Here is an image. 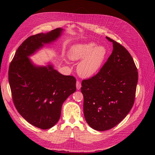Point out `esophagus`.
Masks as SVG:
<instances>
[{"label": "esophagus", "mask_w": 155, "mask_h": 155, "mask_svg": "<svg viewBox=\"0 0 155 155\" xmlns=\"http://www.w3.org/2000/svg\"><path fill=\"white\" fill-rule=\"evenodd\" d=\"M81 87V83L79 81H77V83H76V87H77V89L78 90L80 89Z\"/></svg>", "instance_id": "esophagus-1"}]
</instances>
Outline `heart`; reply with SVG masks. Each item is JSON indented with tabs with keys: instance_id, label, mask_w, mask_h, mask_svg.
Segmentation results:
<instances>
[{
	"instance_id": "1",
	"label": "heart",
	"mask_w": 155,
	"mask_h": 155,
	"mask_svg": "<svg viewBox=\"0 0 155 155\" xmlns=\"http://www.w3.org/2000/svg\"><path fill=\"white\" fill-rule=\"evenodd\" d=\"M106 55L105 47L101 45L96 46L94 42L75 44L69 51L71 59L81 60L77 66V72L83 78H90L97 74Z\"/></svg>"
}]
</instances>
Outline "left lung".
<instances>
[{"label": "left lung", "mask_w": 155, "mask_h": 155, "mask_svg": "<svg viewBox=\"0 0 155 155\" xmlns=\"http://www.w3.org/2000/svg\"><path fill=\"white\" fill-rule=\"evenodd\" d=\"M113 51L99 72L83 80L81 92L83 112L93 129L104 131L120 123L134 105L138 81L137 69L128 51L108 37Z\"/></svg>", "instance_id": "1"}]
</instances>
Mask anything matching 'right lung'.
I'll list each match as a JSON object with an SVG mask.
<instances>
[{"mask_svg":"<svg viewBox=\"0 0 155 155\" xmlns=\"http://www.w3.org/2000/svg\"><path fill=\"white\" fill-rule=\"evenodd\" d=\"M63 29L38 34L26 39L10 64L8 81L12 99L19 114L28 123L48 129L59 121L64 102L76 91V79L64 75L52 65L37 66L29 56L60 37Z\"/></svg>","mask_w":155,"mask_h":155,"instance_id":"add662e5","label":"right lung"}]
</instances>
